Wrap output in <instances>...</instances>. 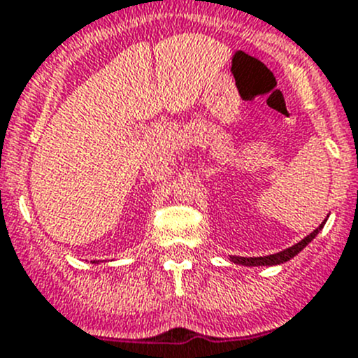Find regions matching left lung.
<instances>
[{"label":"left lung","instance_id":"1","mask_svg":"<svg viewBox=\"0 0 358 358\" xmlns=\"http://www.w3.org/2000/svg\"><path fill=\"white\" fill-rule=\"evenodd\" d=\"M325 221H323V223L320 224V227L316 228V230H313V232L309 234L308 237H304V239H302V241H299V243L294 244V246H292V248H287V250L279 251V253L267 255V257H253V258H251V257L250 258H246V257H230V260H232L234 264L246 265V267H258V265H279V264H285V262L292 260V258H294L295 255L301 253V251L304 250V248L308 246V244L311 243V241L315 239L316 236H318V232L323 228Z\"/></svg>","mask_w":358,"mask_h":358}]
</instances>
